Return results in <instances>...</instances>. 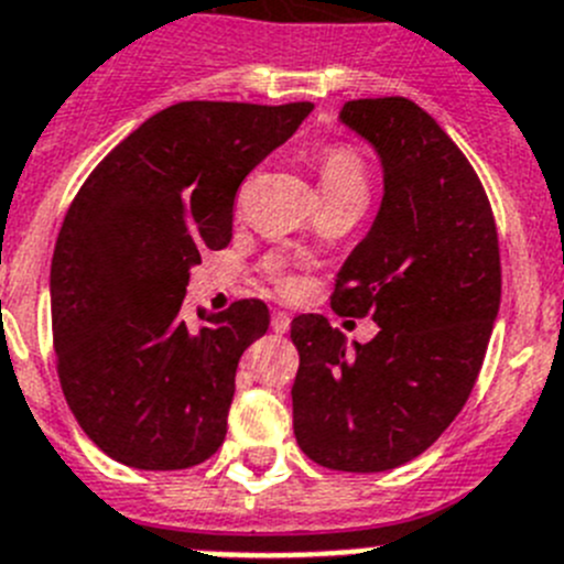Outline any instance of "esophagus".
Masks as SVG:
<instances>
[{"label": "esophagus", "mask_w": 564, "mask_h": 564, "mask_svg": "<svg viewBox=\"0 0 564 564\" xmlns=\"http://www.w3.org/2000/svg\"><path fill=\"white\" fill-rule=\"evenodd\" d=\"M271 329L276 335H282V333H288V329H291V316H288L285 310H276V313H273V316H271Z\"/></svg>", "instance_id": "esophagus-1"}]
</instances>
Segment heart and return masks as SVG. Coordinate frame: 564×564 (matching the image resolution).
I'll return each mask as SVG.
<instances>
[{
  "label": "heart",
  "instance_id": "1",
  "mask_svg": "<svg viewBox=\"0 0 564 564\" xmlns=\"http://www.w3.org/2000/svg\"><path fill=\"white\" fill-rule=\"evenodd\" d=\"M318 181H322L324 200L333 198H364L369 195V164L364 151L352 142H329L318 151L316 159ZM268 273L279 288L296 291L299 279L288 271L282 257H268Z\"/></svg>",
  "mask_w": 564,
  "mask_h": 564
}]
</instances>
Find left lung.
<instances>
[{
    "label": "left lung",
    "instance_id": "obj_1",
    "mask_svg": "<svg viewBox=\"0 0 564 564\" xmlns=\"http://www.w3.org/2000/svg\"><path fill=\"white\" fill-rule=\"evenodd\" d=\"M340 120L380 153L386 193L333 310L380 333L346 349L324 316L293 318V431L322 467L386 473L425 453L478 380L500 307L498 229L473 164L416 102L349 100Z\"/></svg>",
    "mask_w": 564,
    "mask_h": 564
}]
</instances>
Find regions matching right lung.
Masks as SVG:
<instances>
[{
  "label": "right lung",
  "mask_w": 564,
  "mask_h": 564,
  "mask_svg": "<svg viewBox=\"0 0 564 564\" xmlns=\"http://www.w3.org/2000/svg\"><path fill=\"white\" fill-rule=\"evenodd\" d=\"M310 102L187 100L153 113L83 181L50 271L58 380L113 462L187 469L226 438L240 355L268 307L237 299L189 324V268L231 240L235 195Z\"/></svg>",
  "instance_id": "add662e5"
}]
</instances>
